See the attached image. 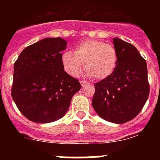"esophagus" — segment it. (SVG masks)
I'll return each mask as SVG.
<instances>
[{"label": "esophagus", "mask_w": 160, "mask_h": 160, "mask_svg": "<svg viewBox=\"0 0 160 160\" xmlns=\"http://www.w3.org/2000/svg\"><path fill=\"white\" fill-rule=\"evenodd\" d=\"M87 82H86V81H83V80H81V81H80V84L82 85V86H85V85H87Z\"/></svg>", "instance_id": "esophagus-1"}]
</instances>
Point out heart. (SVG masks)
Returning <instances> with one entry per match:
<instances>
[{"instance_id":"1","label":"heart","mask_w":160,"mask_h":160,"mask_svg":"<svg viewBox=\"0 0 160 160\" xmlns=\"http://www.w3.org/2000/svg\"><path fill=\"white\" fill-rule=\"evenodd\" d=\"M64 70L72 77H78L84 63L87 75L101 80L111 76L118 63L116 49L100 40H86L78 45L74 53L66 51L62 57Z\"/></svg>"}]
</instances>
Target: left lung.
Segmentation results:
<instances>
[{
    "mask_svg": "<svg viewBox=\"0 0 160 160\" xmlns=\"http://www.w3.org/2000/svg\"><path fill=\"white\" fill-rule=\"evenodd\" d=\"M118 63L111 76L94 83L92 105L103 119L125 123L139 114L149 96L145 59L132 44L113 39Z\"/></svg>",
    "mask_w": 160,
    "mask_h": 160,
    "instance_id": "1",
    "label": "left lung"
}]
</instances>
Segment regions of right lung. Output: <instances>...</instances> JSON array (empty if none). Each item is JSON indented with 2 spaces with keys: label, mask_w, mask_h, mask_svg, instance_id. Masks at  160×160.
Returning <instances> with one entry per match:
<instances>
[{
  "label": "right lung",
  "mask_w": 160,
  "mask_h": 160,
  "mask_svg": "<svg viewBox=\"0 0 160 160\" xmlns=\"http://www.w3.org/2000/svg\"><path fill=\"white\" fill-rule=\"evenodd\" d=\"M67 42L45 38L24 49L14 63L11 94L25 118L48 123L62 118L82 86L64 70L62 51Z\"/></svg>",
  "instance_id": "add662e5"
}]
</instances>
